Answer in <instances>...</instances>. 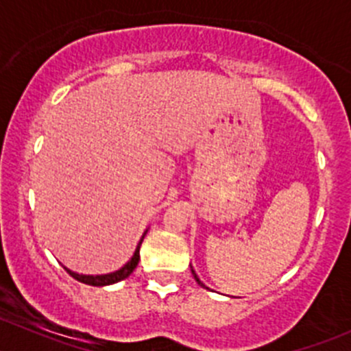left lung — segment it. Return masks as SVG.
<instances>
[{"mask_svg": "<svg viewBox=\"0 0 351 351\" xmlns=\"http://www.w3.org/2000/svg\"><path fill=\"white\" fill-rule=\"evenodd\" d=\"M192 274H193V277H195V280L198 282V285H200V287H205L204 284H202V282H200V280H198V277H197V274H195V271H193V270H192Z\"/></svg>", "mask_w": 351, "mask_h": 351, "instance_id": "8db88e82", "label": "left lung"}]
</instances>
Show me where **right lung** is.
I'll list each match as a JSON object with an SVG mask.
<instances>
[{
    "instance_id": "1",
    "label": "right lung",
    "mask_w": 351,
    "mask_h": 351,
    "mask_svg": "<svg viewBox=\"0 0 351 351\" xmlns=\"http://www.w3.org/2000/svg\"><path fill=\"white\" fill-rule=\"evenodd\" d=\"M144 236H146V232H144ZM143 236V239H144ZM143 239H141L139 244H137L136 247V253H134V256L130 258V261L127 265H123L120 270L113 271V274H108V275H97V277H93V275H80V274H74V271L67 270V274L71 275L73 278H76L77 282H83V284L86 285H93V287H104V285H110V284H117V282L123 280V278L129 277L130 274H132L134 270H136L137 263H139V247L141 244H143Z\"/></svg>"
}]
</instances>
